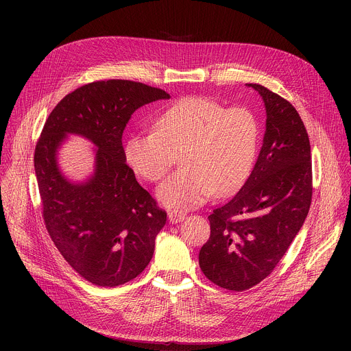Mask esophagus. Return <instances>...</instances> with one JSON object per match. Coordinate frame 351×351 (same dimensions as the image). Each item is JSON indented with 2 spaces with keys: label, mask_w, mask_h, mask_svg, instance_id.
Returning a JSON list of instances; mask_svg holds the SVG:
<instances>
[{
  "label": "esophagus",
  "mask_w": 351,
  "mask_h": 351,
  "mask_svg": "<svg viewBox=\"0 0 351 351\" xmlns=\"http://www.w3.org/2000/svg\"><path fill=\"white\" fill-rule=\"evenodd\" d=\"M168 219L171 223H178V222H182L184 219V215L182 213H178V211H171L168 214Z\"/></svg>",
  "instance_id": "obj_1"
}]
</instances>
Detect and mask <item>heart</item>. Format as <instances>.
<instances>
[{
	"instance_id": "b5f03b06",
	"label": "heart",
	"mask_w": 351,
	"mask_h": 351,
	"mask_svg": "<svg viewBox=\"0 0 351 351\" xmlns=\"http://www.w3.org/2000/svg\"><path fill=\"white\" fill-rule=\"evenodd\" d=\"M156 132L126 138L125 157L149 182L161 180L182 154L183 171L157 190L167 208L189 210L213 195L236 193L252 172L258 148V122L245 108L226 110L204 97L173 104L154 122Z\"/></svg>"
}]
</instances>
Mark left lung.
<instances>
[{
  "label": "left lung",
  "instance_id": "obj_1",
  "mask_svg": "<svg viewBox=\"0 0 351 351\" xmlns=\"http://www.w3.org/2000/svg\"><path fill=\"white\" fill-rule=\"evenodd\" d=\"M267 121L261 152L245 183L208 217L211 236L198 264L215 285L243 291L278 265L311 204V147L295 108L261 84Z\"/></svg>",
  "mask_w": 351,
  "mask_h": 351
}]
</instances>
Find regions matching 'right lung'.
I'll return each mask as SVG.
<instances>
[{
    "label": "right lung",
    "instance_id": "obj_1",
    "mask_svg": "<svg viewBox=\"0 0 351 351\" xmlns=\"http://www.w3.org/2000/svg\"><path fill=\"white\" fill-rule=\"evenodd\" d=\"M168 98L138 82H94L64 97L43 128L34 171L45 226L68 264L95 286L115 287L141 274L167 223V213L126 165L122 133L137 108ZM69 135L95 145L84 181L69 180L59 167Z\"/></svg>",
    "mask_w": 351,
    "mask_h": 351
}]
</instances>
